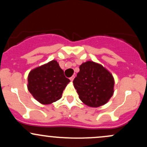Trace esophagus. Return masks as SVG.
<instances>
[{
    "instance_id": "1",
    "label": "esophagus",
    "mask_w": 147,
    "mask_h": 147,
    "mask_svg": "<svg viewBox=\"0 0 147 147\" xmlns=\"http://www.w3.org/2000/svg\"><path fill=\"white\" fill-rule=\"evenodd\" d=\"M74 79H75V76H72L71 77H70V80L71 81V82H72V81H73Z\"/></svg>"
}]
</instances>
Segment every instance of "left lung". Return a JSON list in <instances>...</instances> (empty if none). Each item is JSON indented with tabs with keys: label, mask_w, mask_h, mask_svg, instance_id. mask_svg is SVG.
I'll return each instance as SVG.
<instances>
[{
	"label": "left lung",
	"mask_w": 147,
	"mask_h": 147,
	"mask_svg": "<svg viewBox=\"0 0 147 147\" xmlns=\"http://www.w3.org/2000/svg\"><path fill=\"white\" fill-rule=\"evenodd\" d=\"M73 84L81 101L90 107L104 105L114 92L112 74L101 64L91 61L79 66Z\"/></svg>",
	"instance_id": "obj_1"
}]
</instances>
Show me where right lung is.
I'll use <instances>...</instances> for the list:
<instances>
[{
  "instance_id": "obj_1",
  "label": "right lung",
  "mask_w": 147,
  "mask_h": 147,
  "mask_svg": "<svg viewBox=\"0 0 147 147\" xmlns=\"http://www.w3.org/2000/svg\"><path fill=\"white\" fill-rule=\"evenodd\" d=\"M28 88L34 98L42 104H50L61 99L70 82L55 60L33 69L28 77Z\"/></svg>"
}]
</instances>
